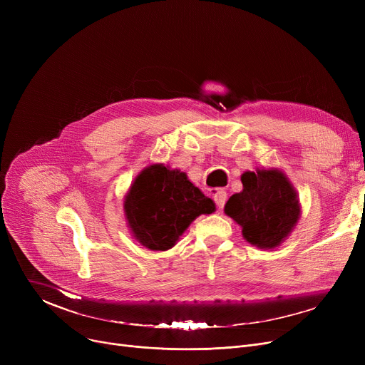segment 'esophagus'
Segmentation results:
<instances>
[{
	"mask_svg": "<svg viewBox=\"0 0 365 365\" xmlns=\"http://www.w3.org/2000/svg\"><path fill=\"white\" fill-rule=\"evenodd\" d=\"M213 200H215V202H216V205H217V208L219 210H222L223 207H225V204H226V200H227V194L225 192V190H216V192L213 194Z\"/></svg>",
	"mask_w": 365,
	"mask_h": 365,
	"instance_id": "1",
	"label": "esophagus"
}]
</instances>
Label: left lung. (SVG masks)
I'll use <instances>...</instances> for the list:
<instances>
[{
	"instance_id": "obj_1",
	"label": "left lung",
	"mask_w": 365,
	"mask_h": 365,
	"mask_svg": "<svg viewBox=\"0 0 365 365\" xmlns=\"http://www.w3.org/2000/svg\"><path fill=\"white\" fill-rule=\"evenodd\" d=\"M242 192L232 195L225 213L242 227L244 238L260 248H274L292 232L300 208L290 182L278 170L245 171Z\"/></svg>"
}]
</instances>
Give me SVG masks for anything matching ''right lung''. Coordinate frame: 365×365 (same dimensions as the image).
<instances>
[{"mask_svg": "<svg viewBox=\"0 0 365 365\" xmlns=\"http://www.w3.org/2000/svg\"><path fill=\"white\" fill-rule=\"evenodd\" d=\"M136 240L150 250H168L200 215L215 212V202L190 183L185 173L153 164L143 170L124 201Z\"/></svg>", "mask_w": 365, "mask_h": 365, "instance_id": "1", "label": "right lung"}]
</instances>
